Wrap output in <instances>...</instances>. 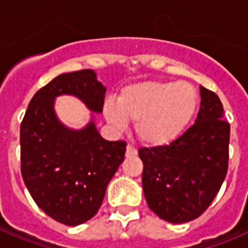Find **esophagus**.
Wrapping results in <instances>:
<instances>
[{
	"label": "esophagus",
	"mask_w": 248,
	"mask_h": 248,
	"mask_svg": "<svg viewBox=\"0 0 248 248\" xmlns=\"http://www.w3.org/2000/svg\"><path fill=\"white\" fill-rule=\"evenodd\" d=\"M136 155V149L132 145H127L126 147V155Z\"/></svg>",
	"instance_id": "34e87169"
}]
</instances>
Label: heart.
<instances>
[{
    "mask_svg": "<svg viewBox=\"0 0 248 248\" xmlns=\"http://www.w3.org/2000/svg\"><path fill=\"white\" fill-rule=\"evenodd\" d=\"M196 90L188 83L141 81L127 85L117 104L104 105L105 120L117 130L135 122V132L147 147L172 143L192 121L197 110Z\"/></svg>",
    "mask_w": 248,
    "mask_h": 248,
    "instance_id": "1",
    "label": "heart"
}]
</instances>
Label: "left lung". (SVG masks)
I'll return each instance as SVG.
<instances>
[{"instance_id":"8db88e82","label":"left lung","mask_w":248,"mask_h":248,"mask_svg":"<svg viewBox=\"0 0 248 248\" xmlns=\"http://www.w3.org/2000/svg\"><path fill=\"white\" fill-rule=\"evenodd\" d=\"M200 91L196 124L169 145L139 149L148 206L172 224L202 215L227 176L231 126L219 96L203 86Z\"/></svg>"}]
</instances>
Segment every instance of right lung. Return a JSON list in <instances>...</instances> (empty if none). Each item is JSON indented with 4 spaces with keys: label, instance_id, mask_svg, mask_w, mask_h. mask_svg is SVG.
Masks as SVG:
<instances>
[{
    "label": "right lung",
    "instance_id": "1",
    "mask_svg": "<svg viewBox=\"0 0 248 248\" xmlns=\"http://www.w3.org/2000/svg\"><path fill=\"white\" fill-rule=\"evenodd\" d=\"M105 89L91 69L63 73L34 93L20 124L21 176L37 206L76 227L96 215L109 181L124 162L126 143L101 138L91 120L81 130L64 126L55 97L73 95L101 113Z\"/></svg>",
    "mask_w": 248,
    "mask_h": 248
}]
</instances>
